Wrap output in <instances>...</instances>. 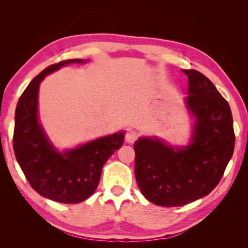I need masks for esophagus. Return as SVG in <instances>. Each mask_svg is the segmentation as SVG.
I'll return each instance as SVG.
<instances>
[{
	"label": "esophagus",
	"instance_id": "esophagus-1",
	"mask_svg": "<svg viewBox=\"0 0 248 248\" xmlns=\"http://www.w3.org/2000/svg\"><path fill=\"white\" fill-rule=\"evenodd\" d=\"M137 139L138 132L134 131V130H130V131H128L127 134H125V141H127V143H133Z\"/></svg>",
	"mask_w": 248,
	"mask_h": 248
}]
</instances>
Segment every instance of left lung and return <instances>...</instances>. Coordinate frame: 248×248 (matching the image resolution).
Returning <instances> with one entry per match:
<instances>
[{
  "mask_svg": "<svg viewBox=\"0 0 248 248\" xmlns=\"http://www.w3.org/2000/svg\"><path fill=\"white\" fill-rule=\"evenodd\" d=\"M188 78L185 104L195 118L189 144L169 145L156 137L134 142V174L151 202L179 207L209 195L233 155L235 134L231 108L213 83L196 70Z\"/></svg>",
  "mask_w": 248,
  "mask_h": 248,
  "instance_id": "1",
  "label": "left lung"
}]
</instances>
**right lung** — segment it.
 Returning <instances> with one entry per match:
<instances>
[{
	"label": "right lung",
	"instance_id": "obj_1",
	"mask_svg": "<svg viewBox=\"0 0 248 248\" xmlns=\"http://www.w3.org/2000/svg\"><path fill=\"white\" fill-rule=\"evenodd\" d=\"M85 62L69 59L46 68L29 83L15 110L13 148L20 169L40 196L61 203H78L93 195L104 164L124 139L120 131L61 152L46 134L38 117L41 81L61 66Z\"/></svg>",
	"mask_w": 248,
	"mask_h": 248
}]
</instances>
